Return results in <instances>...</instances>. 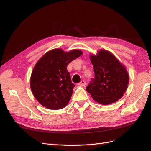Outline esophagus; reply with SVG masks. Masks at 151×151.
Listing matches in <instances>:
<instances>
[{"instance_id": "1", "label": "esophagus", "mask_w": 151, "mask_h": 151, "mask_svg": "<svg viewBox=\"0 0 151 151\" xmlns=\"http://www.w3.org/2000/svg\"><path fill=\"white\" fill-rule=\"evenodd\" d=\"M78 85L80 86H84L86 85V81H81L79 83H78Z\"/></svg>"}]
</instances>
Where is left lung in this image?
<instances>
[{
  "mask_svg": "<svg viewBox=\"0 0 151 151\" xmlns=\"http://www.w3.org/2000/svg\"><path fill=\"white\" fill-rule=\"evenodd\" d=\"M95 78L86 91L96 102L108 105L122 98L129 83V75L125 65L110 52L101 49L97 55L91 54Z\"/></svg>",
  "mask_w": 151,
  "mask_h": 151,
  "instance_id": "obj_1",
  "label": "left lung"
}]
</instances>
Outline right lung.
<instances>
[{"label":"right lung","mask_w":151,"mask_h":151,"mask_svg":"<svg viewBox=\"0 0 151 151\" xmlns=\"http://www.w3.org/2000/svg\"><path fill=\"white\" fill-rule=\"evenodd\" d=\"M82 55L79 50L67 52L55 48L39 59L31 73L30 87L35 98L42 106L54 110L67 106L75 87L67 67Z\"/></svg>","instance_id":"1"}]
</instances>
